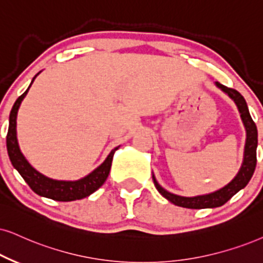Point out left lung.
Listing matches in <instances>:
<instances>
[{
  "instance_id": "obj_1",
  "label": "left lung",
  "mask_w": 263,
  "mask_h": 263,
  "mask_svg": "<svg viewBox=\"0 0 263 263\" xmlns=\"http://www.w3.org/2000/svg\"><path fill=\"white\" fill-rule=\"evenodd\" d=\"M216 86L221 88L222 91L233 99L235 104H237L238 110L240 112V118L242 120V124L247 129V142H245V149H244V160H242L241 167L237 176L232 179L227 185L223 188L218 189L214 193L205 195H198V197H181V195L172 194V193L165 191L160 184L156 182V179L153 175V181H154L155 188L160 193L162 197L171 201L172 204L182 206V208L187 209H208V208H218L226 204L229 199L233 197L234 194L242 189L249 183L252 175H254L255 167H256V148H257V127H256L254 120L251 119L250 112H249L248 104L245 99L238 91L233 88L226 87L224 85H221L220 82H216Z\"/></svg>"
}]
</instances>
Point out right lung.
<instances>
[{
	"label": "right lung",
	"mask_w": 263,
	"mask_h": 263,
	"mask_svg": "<svg viewBox=\"0 0 263 263\" xmlns=\"http://www.w3.org/2000/svg\"><path fill=\"white\" fill-rule=\"evenodd\" d=\"M37 75H35V78L32 79L28 89L16 99L11 110V114H9L8 134L7 138H6L9 160H11L13 167L21 174L24 181L36 194L57 201H72L84 199L91 195L98 188H101L105 179L108 178L109 171H110L111 167L112 156H114V153L118 151L119 147L112 149L104 162L99 165L96 170H93L91 174L84 178L78 179V181H57V179L46 177V176L40 174L39 171H36L29 164L24 155L22 154L21 149H19L18 139H16V114H18V109L21 107L22 101L28 95L29 88L31 87L32 82H34Z\"/></svg>",
	"instance_id": "obj_1"
}]
</instances>
